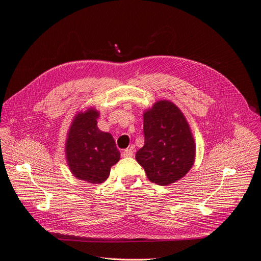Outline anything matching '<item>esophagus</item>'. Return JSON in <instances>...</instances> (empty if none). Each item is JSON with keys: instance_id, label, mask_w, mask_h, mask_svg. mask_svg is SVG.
<instances>
[{"instance_id": "esophagus-1", "label": "esophagus", "mask_w": 261, "mask_h": 261, "mask_svg": "<svg viewBox=\"0 0 261 261\" xmlns=\"http://www.w3.org/2000/svg\"><path fill=\"white\" fill-rule=\"evenodd\" d=\"M123 157H132L133 156V147H129L127 149H124L122 152Z\"/></svg>"}]
</instances>
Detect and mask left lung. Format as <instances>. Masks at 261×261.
Listing matches in <instances>:
<instances>
[{
    "instance_id": "1",
    "label": "left lung",
    "mask_w": 261,
    "mask_h": 261,
    "mask_svg": "<svg viewBox=\"0 0 261 261\" xmlns=\"http://www.w3.org/2000/svg\"><path fill=\"white\" fill-rule=\"evenodd\" d=\"M144 146L136 158L147 179L168 186L186 175L194 164L195 143L180 109L169 100H159L144 114Z\"/></svg>"
}]
</instances>
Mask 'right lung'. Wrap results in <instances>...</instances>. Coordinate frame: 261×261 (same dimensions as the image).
<instances>
[{"label":"right lung","mask_w":261,"mask_h":261,"mask_svg":"<svg viewBox=\"0 0 261 261\" xmlns=\"http://www.w3.org/2000/svg\"><path fill=\"white\" fill-rule=\"evenodd\" d=\"M98 112L90 108L74 117L66 142V158L75 178L103 183L111 168L118 163L120 152L111 133L97 128Z\"/></svg>","instance_id":"obj_1"}]
</instances>
